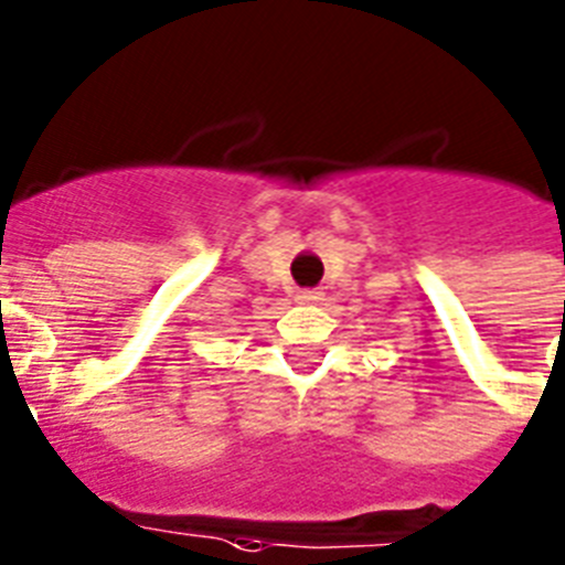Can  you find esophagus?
Returning <instances> with one entry per match:
<instances>
[{
  "instance_id": "34e87169",
  "label": "esophagus",
  "mask_w": 565,
  "mask_h": 565,
  "mask_svg": "<svg viewBox=\"0 0 565 565\" xmlns=\"http://www.w3.org/2000/svg\"><path fill=\"white\" fill-rule=\"evenodd\" d=\"M322 297L324 294L317 291V288H305V291L297 294V302H322Z\"/></svg>"
}]
</instances>
